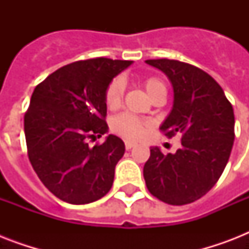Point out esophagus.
I'll list each match as a JSON object with an SVG mask.
<instances>
[{
  "instance_id": "34e87169",
  "label": "esophagus",
  "mask_w": 249,
  "mask_h": 249,
  "mask_svg": "<svg viewBox=\"0 0 249 249\" xmlns=\"http://www.w3.org/2000/svg\"><path fill=\"white\" fill-rule=\"evenodd\" d=\"M134 146H137L136 142H132V141H125V148H126V150H130V148H133Z\"/></svg>"
}]
</instances>
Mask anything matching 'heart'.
I'll return each mask as SVG.
<instances>
[{
	"mask_svg": "<svg viewBox=\"0 0 249 249\" xmlns=\"http://www.w3.org/2000/svg\"><path fill=\"white\" fill-rule=\"evenodd\" d=\"M143 88L148 97L154 99L158 95H165L166 88L164 83L158 77H147L143 80ZM125 84L121 77L113 79L106 90V103L109 108H116L121 105L123 95H124ZM147 123L141 120L140 117L130 115V113H121L113 117L111 121V129L115 134L128 140H138L143 136L144 128Z\"/></svg>",
	"mask_w": 249,
	"mask_h": 249,
	"instance_id": "1",
	"label": "heart"
}]
</instances>
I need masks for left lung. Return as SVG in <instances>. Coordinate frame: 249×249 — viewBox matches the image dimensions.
<instances>
[{
	"mask_svg": "<svg viewBox=\"0 0 249 249\" xmlns=\"http://www.w3.org/2000/svg\"><path fill=\"white\" fill-rule=\"evenodd\" d=\"M172 84L173 106L160 129L181 136V148L164 155L151 147L143 166L148 191L164 203L183 205L216 185L234 144V109L216 80L200 68L170 59H150Z\"/></svg>",
	"mask_w": 249,
	"mask_h": 249,
	"instance_id": "8db88e82",
	"label": "left lung"
}]
</instances>
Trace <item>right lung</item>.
<instances>
[{
    "label": "right lung",
    "instance_id": "1",
    "mask_svg": "<svg viewBox=\"0 0 249 249\" xmlns=\"http://www.w3.org/2000/svg\"><path fill=\"white\" fill-rule=\"evenodd\" d=\"M133 60H80L56 70L33 90L24 116L29 161L50 193L70 204L101 199L113 183L124 142L108 134L106 90Z\"/></svg>",
    "mask_w": 249,
    "mask_h": 249
}]
</instances>
